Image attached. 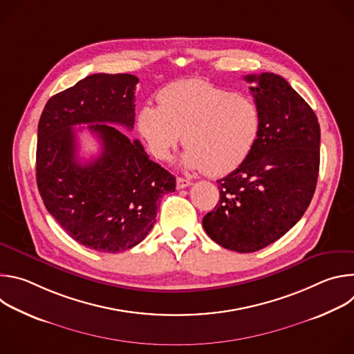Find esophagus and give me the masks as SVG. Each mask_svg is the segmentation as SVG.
I'll use <instances>...</instances> for the list:
<instances>
[{
	"mask_svg": "<svg viewBox=\"0 0 354 354\" xmlns=\"http://www.w3.org/2000/svg\"><path fill=\"white\" fill-rule=\"evenodd\" d=\"M192 182L189 179H185V178H176V187L178 189H185L187 186H190Z\"/></svg>",
	"mask_w": 354,
	"mask_h": 354,
	"instance_id": "1",
	"label": "esophagus"
}]
</instances>
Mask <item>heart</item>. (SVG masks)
<instances>
[{"label": "heart", "mask_w": 354, "mask_h": 354, "mask_svg": "<svg viewBox=\"0 0 354 354\" xmlns=\"http://www.w3.org/2000/svg\"><path fill=\"white\" fill-rule=\"evenodd\" d=\"M160 106L144 105L138 131L153 156L167 160L183 134L182 164L220 176L238 168L254 149L262 113L254 97L205 80H180L161 89Z\"/></svg>", "instance_id": "1"}]
</instances>
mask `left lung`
<instances>
[{
	"instance_id": "1",
	"label": "left lung",
	"mask_w": 354,
	"mask_h": 354,
	"mask_svg": "<svg viewBox=\"0 0 354 354\" xmlns=\"http://www.w3.org/2000/svg\"><path fill=\"white\" fill-rule=\"evenodd\" d=\"M262 113L248 158L217 180L220 200L203 217L207 235L239 254L257 252L292 228L308 209L319 172L321 130L311 106L273 73L245 77Z\"/></svg>"
}]
</instances>
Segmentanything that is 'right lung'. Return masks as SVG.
I'll return each mask as SVG.
<instances>
[{
  "instance_id": "right-lung-1",
  "label": "right lung",
  "mask_w": 354,
  "mask_h": 354,
  "mask_svg": "<svg viewBox=\"0 0 354 354\" xmlns=\"http://www.w3.org/2000/svg\"><path fill=\"white\" fill-rule=\"evenodd\" d=\"M137 82L131 74L88 75L50 97L37 126L36 182L47 212L73 239L106 254L140 243L158 200L176 187L175 176L116 127L134 126ZM86 122L103 148L82 165L72 126Z\"/></svg>"
}]
</instances>
